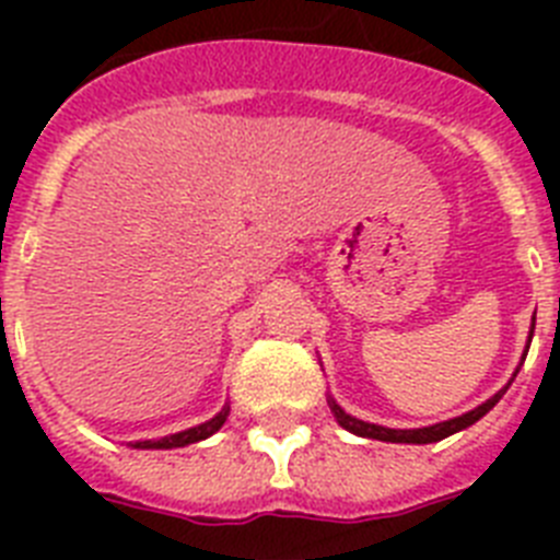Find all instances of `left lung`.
<instances>
[{
  "label": "left lung",
  "mask_w": 560,
  "mask_h": 560,
  "mask_svg": "<svg viewBox=\"0 0 560 560\" xmlns=\"http://www.w3.org/2000/svg\"><path fill=\"white\" fill-rule=\"evenodd\" d=\"M533 328H536V316H533ZM530 339H533V334H530ZM504 389L502 393L493 395L491 400H485L482 407L459 415V418H454V420H446V423H438V427H427V429H384V427H375V423H364V420H359V418H350L345 409L336 407L334 400H330V412H334V418L339 420L341 427L348 429V432L361 434V438L384 440V443H438V440L448 438V434H454V432H459V429L477 423L485 412H491V409L499 404V398L504 395Z\"/></svg>",
  "instance_id": "obj_1"
}]
</instances>
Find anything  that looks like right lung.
<instances>
[{"label": "right lung", "instance_id": "add662e5", "mask_svg": "<svg viewBox=\"0 0 560 560\" xmlns=\"http://www.w3.org/2000/svg\"><path fill=\"white\" fill-rule=\"evenodd\" d=\"M226 415H230V407L221 409L215 418L207 420V423H201V427L187 429V432L171 434V438H162V440H142V443H133V446H137V448H182V446H190V443H199V440H205V438H210V434L219 432V429L224 427Z\"/></svg>", "mask_w": 560, "mask_h": 560}]
</instances>
